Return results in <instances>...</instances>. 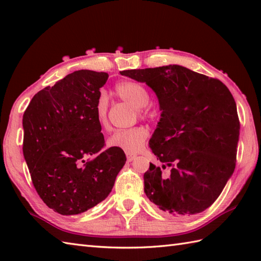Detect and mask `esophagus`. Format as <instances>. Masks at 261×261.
<instances>
[{
	"label": "esophagus",
	"instance_id": "34e87169",
	"mask_svg": "<svg viewBox=\"0 0 261 261\" xmlns=\"http://www.w3.org/2000/svg\"><path fill=\"white\" fill-rule=\"evenodd\" d=\"M125 154H126L127 162H132V160H134L137 157V154L134 153V152H125Z\"/></svg>",
	"mask_w": 261,
	"mask_h": 261
}]
</instances>
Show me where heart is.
<instances>
[{
  "label": "heart",
  "mask_w": 261,
  "mask_h": 261,
  "mask_svg": "<svg viewBox=\"0 0 261 261\" xmlns=\"http://www.w3.org/2000/svg\"><path fill=\"white\" fill-rule=\"evenodd\" d=\"M115 93L122 101L129 103L141 116H152V112L146 109L150 101V94L147 88L140 83L134 81L120 82L115 86ZM108 99L102 95L97 98L95 105L96 121L99 125H104L107 119ZM149 131L146 126L138 125L130 129L118 130L109 138L108 145L110 147L122 149L125 151H137L148 138Z\"/></svg>",
  "instance_id": "heart-1"
}]
</instances>
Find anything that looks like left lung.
Masks as SVG:
<instances>
[{"label": "left lung", "instance_id": "8db88e82", "mask_svg": "<svg viewBox=\"0 0 261 261\" xmlns=\"http://www.w3.org/2000/svg\"><path fill=\"white\" fill-rule=\"evenodd\" d=\"M120 73L146 83L162 111L149 147L171 169L163 177L150 164L143 175L147 197L173 216L203 212L236 168L240 122L229 88L179 65Z\"/></svg>", "mask_w": 261, "mask_h": 261}]
</instances>
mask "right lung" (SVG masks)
I'll return each mask as SVG.
<instances>
[{"label":"right lung","instance_id":"obj_1","mask_svg":"<svg viewBox=\"0 0 261 261\" xmlns=\"http://www.w3.org/2000/svg\"><path fill=\"white\" fill-rule=\"evenodd\" d=\"M108 79L103 71L76 70L38 92L23 114V156L33 186L62 215L104 201L126 162L122 149L103 150L95 105Z\"/></svg>","mask_w":261,"mask_h":261}]
</instances>
